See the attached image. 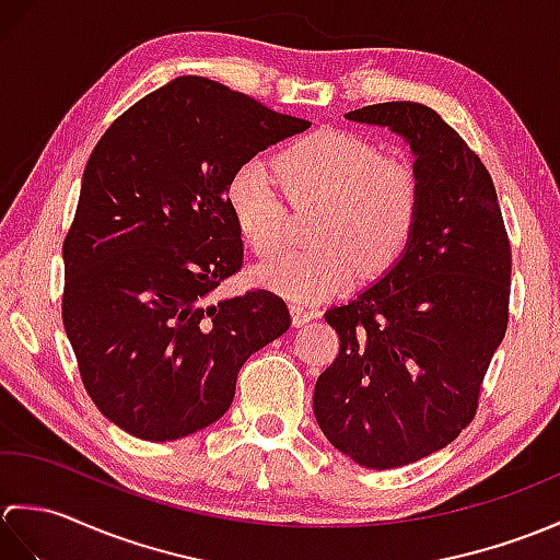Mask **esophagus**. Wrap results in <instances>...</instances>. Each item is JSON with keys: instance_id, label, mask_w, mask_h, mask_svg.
<instances>
[{"instance_id": "34e87169", "label": "esophagus", "mask_w": 560, "mask_h": 560, "mask_svg": "<svg viewBox=\"0 0 560 560\" xmlns=\"http://www.w3.org/2000/svg\"><path fill=\"white\" fill-rule=\"evenodd\" d=\"M291 315H293V325H295V327H303V325L311 323L313 317H317V311H311V307L293 303V305H291Z\"/></svg>"}]
</instances>
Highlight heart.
Masks as SVG:
<instances>
[{"label": "heart", "mask_w": 560, "mask_h": 560, "mask_svg": "<svg viewBox=\"0 0 560 560\" xmlns=\"http://www.w3.org/2000/svg\"><path fill=\"white\" fill-rule=\"evenodd\" d=\"M315 209L313 247L261 261L253 277L291 301H325L359 277L395 269L413 241L423 209V183L407 159L383 156L371 141L317 129L273 159L237 165L225 183V207L253 247L267 257L283 245L289 209Z\"/></svg>", "instance_id": "b5f03b06"}]
</instances>
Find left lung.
Here are the masks:
<instances>
[{
    "instance_id": "8db88e82",
    "label": "left lung",
    "mask_w": 560,
    "mask_h": 560,
    "mask_svg": "<svg viewBox=\"0 0 560 560\" xmlns=\"http://www.w3.org/2000/svg\"><path fill=\"white\" fill-rule=\"evenodd\" d=\"M347 120L409 141L423 209L399 265L325 313L339 353L317 377L313 409L343 455L395 469L450 445L477 413L508 329L513 253L489 171L435 110L392 101Z\"/></svg>"
}]
</instances>
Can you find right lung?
I'll return each instance as SVG.
<instances>
[{
  "instance_id": "add662e5",
  "label": "right lung",
  "mask_w": 560,
  "mask_h": 560,
  "mask_svg": "<svg viewBox=\"0 0 560 560\" xmlns=\"http://www.w3.org/2000/svg\"><path fill=\"white\" fill-rule=\"evenodd\" d=\"M307 127L219 81L177 77L93 149L62 245V319L89 397L129 435L165 443L219 421L243 363L291 327L271 291L209 295L243 267L231 173Z\"/></svg>"
}]
</instances>
